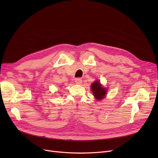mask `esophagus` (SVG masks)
<instances>
[{
  "mask_svg": "<svg viewBox=\"0 0 158 158\" xmlns=\"http://www.w3.org/2000/svg\"><path fill=\"white\" fill-rule=\"evenodd\" d=\"M75 83L78 85H81L82 84V80L81 78H76L75 79Z\"/></svg>",
  "mask_w": 158,
  "mask_h": 158,
  "instance_id": "esophagus-1",
  "label": "esophagus"
}]
</instances>
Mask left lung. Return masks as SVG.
<instances>
[{"label": "left lung", "instance_id": "1", "mask_svg": "<svg viewBox=\"0 0 158 158\" xmlns=\"http://www.w3.org/2000/svg\"><path fill=\"white\" fill-rule=\"evenodd\" d=\"M91 89L95 99L101 100L105 98L107 94V89L104 88L99 80H95L91 85Z\"/></svg>", "mask_w": 158, "mask_h": 158}]
</instances>
